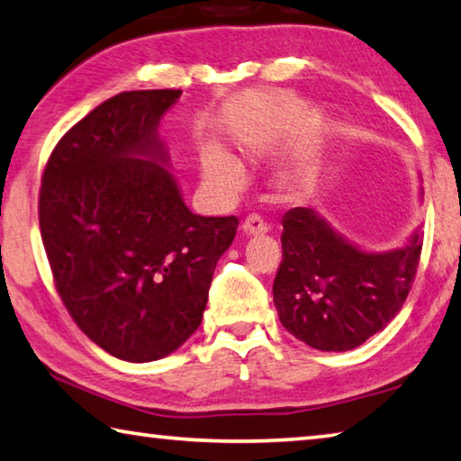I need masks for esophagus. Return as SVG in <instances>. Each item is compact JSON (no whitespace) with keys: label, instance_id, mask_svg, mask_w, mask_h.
Here are the masks:
<instances>
[{"label":"esophagus","instance_id":"34e87169","mask_svg":"<svg viewBox=\"0 0 461 461\" xmlns=\"http://www.w3.org/2000/svg\"><path fill=\"white\" fill-rule=\"evenodd\" d=\"M241 230H244V233H248V236H258V233H267L268 231V225L267 221L262 220L260 215H248L246 221L241 223Z\"/></svg>","mask_w":461,"mask_h":461}]
</instances>
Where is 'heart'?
Returning a JSON list of instances; mask_svg holds the SVG:
<instances>
[{
    "instance_id": "b5f03b06",
    "label": "heart",
    "mask_w": 461,
    "mask_h": 461,
    "mask_svg": "<svg viewBox=\"0 0 461 461\" xmlns=\"http://www.w3.org/2000/svg\"><path fill=\"white\" fill-rule=\"evenodd\" d=\"M241 176H244V168L231 154L217 146L209 148L205 160H203V178L209 186L230 191L241 183Z\"/></svg>"
}]
</instances>
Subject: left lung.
<instances>
[{"instance_id": "8db88e82", "label": "left lung", "mask_w": 461, "mask_h": 461, "mask_svg": "<svg viewBox=\"0 0 461 461\" xmlns=\"http://www.w3.org/2000/svg\"><path fill=\"white\" fill-rule=\"evenodd\" d=\"M283 262L272 294L280 323L321 352H348L393 321L417 275L420 233L390 252H364L313 209L283 217Z\"/></svg>"}]
</instances>
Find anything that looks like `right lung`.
Listing matches in <instances>:
<instances>
[{
	"instance_id": "add662e5",
	"label": "right lung",
	"mask_w": 461,
	"mask_h": 461,
	"mask_svg": "<svg viewBox=\"0 0 461 461\" xmlns=\"http://www.w3.org/2000/svg\"><path fill=\"white\" fill-rule=\"evenodd\" d=\"M181 89L123 91L46 162L38 220L54 286L79 330L126 362L173 354L201 325L238 217L189 212L158 138Z\"/></svg>"
}]
</instances>
